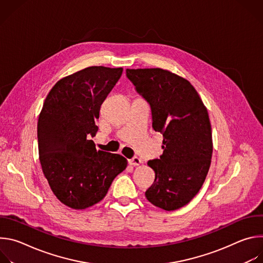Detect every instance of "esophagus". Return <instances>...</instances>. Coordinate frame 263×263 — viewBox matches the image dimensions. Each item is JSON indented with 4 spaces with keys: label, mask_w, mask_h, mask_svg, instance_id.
Returning <instances> with one entry per match:
<instances>
[{
    "label": "esophagus",
    "mask_w": 263,
    "mask_h": 263,
    "mask_svg": "<svg viewBox=\"0 0 263 263\" xmlns=\"http://www.w3.org/2000/svg\"><path fill=\"white\" fill-rule=\"evenodd\" d=\"M140 163H141L140 158H138V157H136V156L129 160V164H130V165H133V166H137V165H139Z\"/></svg>",
    "instance_id": "obj_1"
}]
</instances>
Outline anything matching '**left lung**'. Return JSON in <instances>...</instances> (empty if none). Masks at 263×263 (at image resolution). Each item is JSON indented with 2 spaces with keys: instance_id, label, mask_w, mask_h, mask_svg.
Wrapping results in <instances>:
<instances>
[{
  "instance_id": "obj_1",
  "label": "left lung",
  "mask_w": 263,
  "mask_h": 263,
  "mask_svg": "<svg viewBox=\"0 0 263 263\" xmlns=\"http://www.w3.org/2000/svg\"><path fill=\"white\" fill-rule=\"evenodd\" d=\"M127 78L149 104L153 129L163 135V154L149 160L155 180L145 198L172 211L199 193L212 156L209 116L199 93L186 79L162 68L126 69Z\"/></svg>"
}]
</instances>
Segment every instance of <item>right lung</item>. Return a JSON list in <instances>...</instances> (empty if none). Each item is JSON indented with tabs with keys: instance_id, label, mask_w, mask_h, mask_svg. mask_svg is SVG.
Listing matches in <instances>:
<instances>
[{
	"instance_id": "obj_1",
	"label": "right lung",
	"mask_w": 263,
	"mask_h": 263,
	"mask_svg": "<svg viewBox=\"0 0 263 263\" xmlns=\"http://www.w3.org/2000/svg\"><path fill=\"white\" fill-rule=\"evenodd\" d=\"M123 68L90 66L59 80L47 96L37 123L42 168L64 205L85 209L104 199L127 159L96 148L100 108Z\"/></svg>"
}]
</instances>
